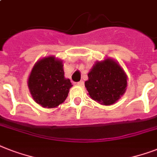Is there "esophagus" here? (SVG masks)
<instances>
[{"instance_id":"esophagus-1","label":"esophagus","mask_w":157,"mask_h":157,"mask_svg":"<svg viewBox=\"0 0 157 157\" xmlns=\"http://www.w3.org/2000/svg\"><path fill=\"white\" fill-rule=\"evenodd\" d=\"M77 86H81V87H83V86H84V81H79V82H77Z\"/></svg>"}]
</instances>
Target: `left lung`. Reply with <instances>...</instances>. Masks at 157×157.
<instances>
[{"instance_id": "left-lung-1", "label": "left lung", "mask_w": 157, "mask_h": 157, "mask_svg": "<svg viewBox=\"0 0 157 157\" xmlns=\"http://www.w3.org/2000/svg\"><path fill=\"white\" fill-rule=\"evenodd\" d=\"M85 82L88 94L102 105L114 104L126 90V74L118 63L110 58L97 62Z\"/></svg>"}]
</instances>
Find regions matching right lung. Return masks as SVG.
<instances>
[{
    "mask_svg": "<svg viewBox=\"0 0 157 157\" xmlns=\"http://www.w3.org/2000/svg\"><path fill=\"white\" fill-rule=\"evenodd\" d=\"M63 61L54 56L45 57L35 63L28 77V86L36 103L53 108L65 101L71 81L64 76Z\"/></svg>",
    "mask_w": 157,
    "mask_h": 157,
    "instance_id": "1",
    "label": "right lung"
}]
</instances>
